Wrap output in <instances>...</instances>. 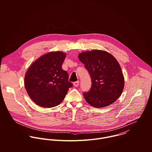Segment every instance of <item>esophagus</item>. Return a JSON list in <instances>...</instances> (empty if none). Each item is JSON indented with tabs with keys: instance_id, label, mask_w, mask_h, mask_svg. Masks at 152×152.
I'll return each instance as SVG.
<instances>
[{
	"instance_id": "obj_1",
	"label": "esophagus",
	"mask_w": 152,
	"mask_h": 152,
	"mask_svg": "<svg viewBox=\"0 0 152 152\" xmlns=\"http://www.w3.org/2000/svg\"><path fill=\"white\" fill-rule=\"evenodd\" d=\"M79 85V81H76V82H75L73 83V85H74L75 86H76V87H77V86H78Z\"/></svg>"
}]
</instances>
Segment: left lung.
Instances as JSON below:
<instances>
[{"instance_id":"8db88e82","label":"left lung","mask_w":152,"mask_h":152,"mask_svg":"<svg viewBox=\"0 0 152 152\" xmlns=\"http://www.w3.org/2000/svg\"><path fill=\"white\" fill-rule=\"evenodd\" d=\"M79 60L91 76L92 85L83 96L94 107H103L115 102L121 96L124 85V76L117 59L104 50L83 52Z\"/></svg>"}]
</instances>
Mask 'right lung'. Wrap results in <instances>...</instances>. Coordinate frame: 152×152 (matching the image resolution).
I'll list each match as a JSON object with an SVG mask.
<instances>
[{"label":"right lung","mask_w":152,"mask_h":152,"mask_svg":"<svg viewBox=\"0 0 152 152\" xmlns=\"http://www.w3.org/2000/svg\"><path fill=\"white\" fill-rule=\"evenodd\" d=\"M66 57L62 52H51L42 55L28 68L25 86L30 98L38 106L52 107L58 105L73 84L69 75L62 69Z\"/></svg>","instance_id":"right-lung-1"}]
</instances>
